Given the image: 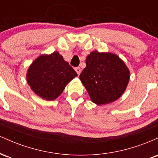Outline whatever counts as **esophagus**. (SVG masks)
I'll return each mask as SVG.
<instances>
[{
    "label": "esophagus",
    "mask_w": 158,
    "mask_h": 158,
    "mask_svg": "<svg viewBox=\"0 0 158 158\" xmlns=\"http://www.w3.org/2000/svg\"><path fill=\"white\" fill-rule=\"evenodd\" d=\"M75 70H76V71H77V73L78 75H79V74H80V73H81V69H80V68H75Z\"/></svg>",
    "instance_id": "34e87169"
}]
</instances>
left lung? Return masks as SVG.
<instances>
[{
	"instance_id": "obj_1",
	"label": "left lung",
	"mask_w": 158,
	"mask_h": 158,
	"mask_svg": "<svg viewBox=\"0 0 158 158\" xmlns=\"http://www.w3.org/2000/svg\"><path fill=\"white\" fill-rule=\"evenodd\" d=\"M86 67L79 79L92 102L97 105L117 100L126 90L130 73L117 55L93 51L87 56Z\"/></svg>"
}]
</instances>
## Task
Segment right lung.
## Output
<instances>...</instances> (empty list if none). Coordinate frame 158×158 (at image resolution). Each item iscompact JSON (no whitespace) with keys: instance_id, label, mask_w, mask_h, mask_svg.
Wrapping results in <instances>:
<instances>
[{"instance_id":"obj_1","label":"right lung","mask_w":158,"mask_h":158,"mask_svg":"<svg viewBox=\"0 0 158 158\" xmlns=\"http://www.w3.org/2000/svg\"><path fill=\"white\" fill-rule=\"evenodd\" d=\"M77 73L58 52L40 56L30 65L27 83L40 97L53 100L64 90L67 84Z\"/></svg>"}]
</instances>
